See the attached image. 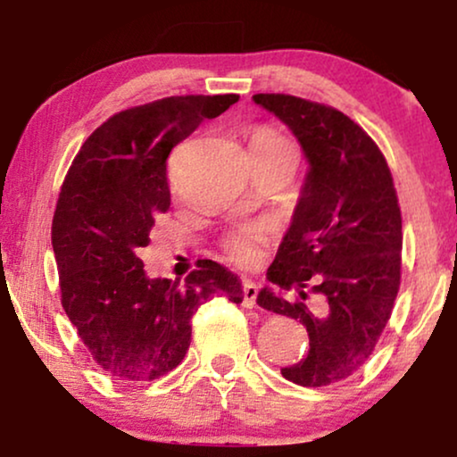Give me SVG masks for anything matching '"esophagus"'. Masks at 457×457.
Instances as JSON below:
<instances>
[{
	"mask_svg": "<svg viewBox=\"0 0 457 457\" xmlns=\"http://www.w3.org/2000/svg\"><path fill=\"white\" fill-rule=\"evenodd\" d=\"M255 299H258V285L253 283V280L245 278L243 280V302H245V305H255Z\"/></svg>",
	"mask_w": 457,
	"mask_h": 457,
	"instance_id": "1",
	"label": "esophagus"
}]
</instances>
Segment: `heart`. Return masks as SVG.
I'll return each mask as SVG.
<instances>
[{"mask_svg":"<svg viewBox=\"0 0 457 457\" xmlns=\"http://www.w3.org/2000/svg\"><path fill=\"white\" fill-rule=\"evenodd\" d=\"M258 152H291L295 154V149L285 139L283 135L274 133L270 129H258L252 137V154ZM270 235V227L266 222H249L241 224L235 230H230L222 237L220 247L224 255L230 262H237L241 266L255 264L262 253V245L268 241Z\"/></svg>","mask_w":457,"mask_h":457,"instance_id":"b5f03b06","label":"heart"}]
</instances>
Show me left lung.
Wrapping results in <instances>:
<instances>
[{
	"label": "left lung",
	"instance_id": "obj_1",
	"mask_svg": "<svg viewBox=\"0 0 457 457\" xmlns=\"http://www.w3.org/2000/svg\"><path fill=\"white\" fill-rule=\"evenodd\" d=\"M253 102L302 143L310 172L258 303L295 318L310 352L283 377L327 386L370 358L402 283V210L383 152L360 124L330 105L285 93Z\"/></svg>",
	"mask_w": 457,
	"mask_h": 457
}]
</instances>
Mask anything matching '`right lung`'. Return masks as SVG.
I'll list each match as a JSON object with an SVG mask.
<instances>
[{
    "mask_svg": "<svg viewBox=\"0 0 457 457\" xmlns=\"http://www.w3.org/2000/svg\"><path fill=\"white\" fill-rule=\"evenodd\" d=\"M239 96H174L110 116L62 183L52 222L62 308L99 370L124 383L164 377L183 361L191 318L212 295L241 303L239 278L202 260L185 283L147 278L141 249L170 208L168 155Z\"/></svg>",
    "mask_w": 457,
    "mask_h": 457,
    "instance_id": "add662e5",
    "label": "right lung"
}]
</instances>
